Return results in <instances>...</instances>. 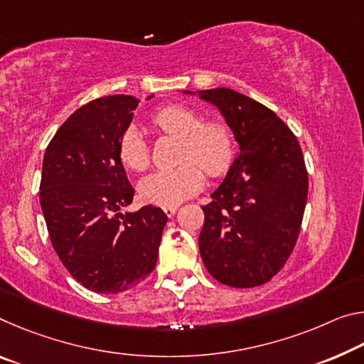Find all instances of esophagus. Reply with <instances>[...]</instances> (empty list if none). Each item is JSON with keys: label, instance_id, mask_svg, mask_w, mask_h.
<instances>
[{"label": "esophagus", "instance_id": "34e87169", "mask_svg": "<svg viewBox=\"0 0 364 364\" xmlns=\"http://www.w3.org/2000/svg\"><path fill=\"white\" fill-rule=\"evenodd\" d=\"M176 210H178V207H164V212H165V215L168 217V218H171L173 215H175Z\"/></svg>", "mask_w": 364, "mask_h": 364}]
</instances>
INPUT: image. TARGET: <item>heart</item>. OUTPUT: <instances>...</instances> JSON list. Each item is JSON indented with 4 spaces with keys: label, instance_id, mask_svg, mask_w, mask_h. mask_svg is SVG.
<instances>
[{
    "label": "heart",
    "instance_id": "heart-1",
    "mask_svg": "<svg viewBox=\"0 0 364 364\" xmlns=\"http://www.w3.org/2000/svg\"><path fill=\"white\" fill-rule=\"evenodd\" d=\"M152 123L164 134L180 139V165L144 176L139 196L144 203L175 207L204 186V172L210 178L227 175L236 159V136L227 119L204 118L199 109L170 103L154 113ZM118 155L129 170L142 171L151 164V147L136 126H128L118 142Z\"/></svg>",
    "mask_w": 364,
    "mask_h": 364
}]
</instances>
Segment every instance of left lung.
<instances>
[{"mask_svg":"<svg viewBox=\"0 0 364 364\" xmlns=\"http://www.w3.org/2000/svg\"><path fill=\"white\" fill-rule=\"evenodd\" d=\"M235 131L240 157L204 210L199 250L213 279L235 288L267 284L290 257L308 200L296 136L262 103L232 89L199 90Z\"/></svg>","mask_w":364,"mask_h":364,"instance_id":"obj_1","label":"left lung"}]
</instances>
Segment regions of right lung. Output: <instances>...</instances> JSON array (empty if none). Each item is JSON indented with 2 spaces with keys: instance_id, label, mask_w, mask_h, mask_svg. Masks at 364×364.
<instances>
[{
  "instance_id": "right-lung-1",
  "label": "right lung",
  "mask_w": 364,
  "mask_h": 364,
  "mask_svg": "<svg viewBox=\"0 0 364 364\" xmlns=\"http://www.w3.org/2000/svg\"><path fill=\"white\" fill-rule=\"evenodd\" d=\"M139 100L100 97L77 108L43 157L40 204L60 261L80 285L121 293L155 269L168 217L159 207L119 213L134 196L118 142Z\"/></svg>"
}]
</instances>
